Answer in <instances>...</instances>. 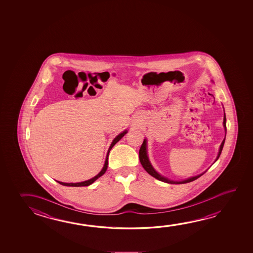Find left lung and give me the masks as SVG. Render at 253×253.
<instances>
[{"label":"left lung","mask_w":253,"mask_h":253,"mask_svg":"<svg viewBox=\"0 0 253 253\" xmlns=\"http://www.w3.org/2000/svg\"><path fill=\"white\" fill-rule=\"evenodd\" d=\"M223 126L224 128H225V132L227 133L226 116H225V113H224ZM225 138H226V135H225ZM225 138H224L222 143H221V145L219 146V153H218V156L216 158L215 162L219 159V155H220V153H221V151H222V148H223L224 143H225ZM146 147H147L146 139H144V142H143V144L141 145L140 149H139V161H140L141 165L143 166V168L145 169V171H146L148 174H151L154 178L162 181V182H167V183H171V184L187 183V182H192V181H194L196 179L199 178V177H200V176L205 173V172H204L203 174L196 175V176H193V177H190V178L183 180V181H173V180H169V179H168L167 177L162 176V174H159L157 171L153 169V167L152 166V164H151V162H150L149 158L147 156V150H146Z\"/></svg>","instance_id":"8db88e82"}]
</instances>
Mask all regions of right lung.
Returning a JSON list of instances; mask_svg holds the SVG:
<instances>
[{
    "label": "right lung",
    "instance_id": "add662e5",
    "mask_svg": "<svg viewBox=\"0 0 253 253\" xmlns=\"http://www.w3.org/2000/svg\"><path fill=\"white\" fill-rule=\"evenodd\" d=\"M127 133V130H125L124 132L120 133L118 136H116L115 138H114V140H113L112 143H111V145H110V147H109V149H108V153H107V157H106V161H105V164H104L103 169H101L100 173L95 175L94 177H92L91 179H89V180H87V181H84V182H76V183H67V182H57L60 183V184H62V185H64V186H72V187H81V186H89L90 184H91L92 182H95L97 179L100 177L101 175H103L105 174V172L107 171V169H108V154H109V152H110V150L112 149L113 146L116 145V143L118 142V141L120 140L122 137L125 136V134Z\"/></svg>",
    "mask_w": 253,
    "mask_h": 253
}]
</instances>
